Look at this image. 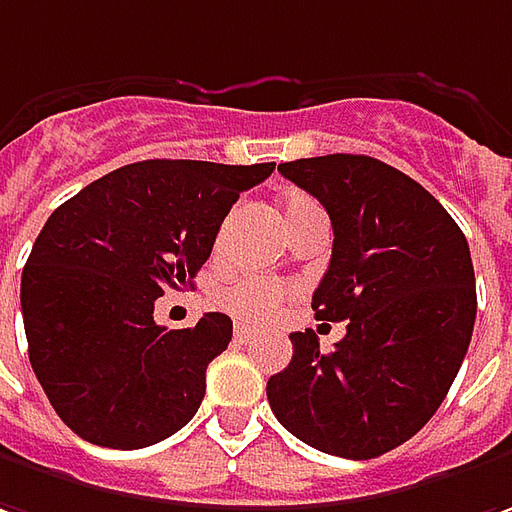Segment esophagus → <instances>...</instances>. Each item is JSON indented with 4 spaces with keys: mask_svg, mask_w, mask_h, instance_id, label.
Instances as JSON below:
<instances>
[{
    "mask_svg": "<svg viewBox=\"0 0 512 512\" xmlns=\"http://www.w3.org/2000/svg\"><path fill=\"white\" fill-rule=\"evenodd\" d=\"M255 337V328H249V326H235V343H249Z\"/></svg>",
    "mask_w": 512,
    "mask_h": 512,
    "instance_id": "1",
    "label": "esophagus"
}]
</instances>
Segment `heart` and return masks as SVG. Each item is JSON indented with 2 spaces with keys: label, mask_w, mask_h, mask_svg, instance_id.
<instances>
[{
  "label": "heart",
  "mask_w": 512,
  "mask_h": 512,
  "mask_svg": "<svg viewBox=\"0 0 512 512\" xmlns=\"http://www.w3.org/2000/svg\"><path fill=\"white\" fill-rule=\"evenodd\" d=\"M311 206H317V203L306 198V195H291L283 203V218L291 221V218H297L300 212H306ZM286 294L289 291L283 289L280 283H274V280L246 277V280H238V283L226 286L218 294V303H221V309H226L232 317H238V320L263 323V320H269L274 311L280 309V303L286 300Z\"/></svg>",
  "instance_id": "heart-1"
}]
</instances>
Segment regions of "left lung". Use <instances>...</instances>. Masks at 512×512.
Segmentation results:
<instances>
[{
  "label": "left lung",
  "mask_w": 512,
  "mask_h": 512,
  "mask_svg": "<svg viewBox=\"0 0 512 512\" xmlns=\"http://www.w3.org/2000/svg\"><path fill=\"white\" fill-rule=\"evenodd\" d=\"M277 169L331 218V263L311 309L345 320V337L323 354L311 328L289 334V368L266 397L300 442L374 459L425 428L465 360L476 323L467 240L425 186L377 158L337 152Z\"/></svg>",
  "instance_id": "1"
}]
</instances>
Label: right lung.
Wrapping results in <instances>:
<instances>
[{
    "mask_svg": "<svg viewBox=\"0 0 512 512\" xmlns=\"http://www.w3.org/2000/svg\"><path fill=\"white\" fill-rule=\"evenodd\" d=\"M272 172L138 161L47 218L22 272V317L33 374L70 431L135 450L195 416L232 320L209 311L198 326L167 331L152 317L155 300L192 286L232 203Z\"/></svg>",
    "mask_w": 512,
    "mask_h": 512,
    "instance_id": "obj_1",
    "label": "right lung"
}]
</instances>
